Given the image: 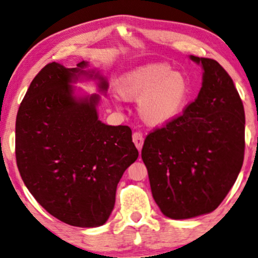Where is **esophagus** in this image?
Listing matches in <instances>:
<instances>
[{
  "label": "esophagus",
  "mask_w": 258,
  "mask_h": 258,
  "mask_svg": "<svg viewBox=\"0 0 258 258\" xmlns=\"http://www.w3.org/2000/svg\"><path fill=\"white\" fill-rule=\"evenodd\" d=\"M132 139H133V143H135L136 148L139 150H142L143 148V143H144V138H143V133L142 132H135L132 136Z\"/></svg>",
  "instance_id": "1"
}]
</instances>
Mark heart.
Listing matches in <instances>:
<instances>
[{"instance_id":"b5f03b06","label":"heart","mask_w":258,"mask_h":258,"mask_svg":"<svg viewBox=\"0 0 258 258\" xmlns=\"http://www.w3.org/2000/svg\"><path fill=\"white\" fill-rule=\"evenodd\" d=\"M116 91L125 100H139L140 118L150 126H164L177 120L191 96L188 77L164 61L127 71L116 82Z\"/></svg>"}]
</instances>
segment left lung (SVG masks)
<instances>
[{"mask_svg":"<svg viewBox=\"0 0 258 258\" xmlns=\"http://www.w3.org/2000/svg\"><path fill=\"white\" fill-rule=\"evenodd\" d=\"M202 65L199 95L183 115L146 136L142 158L162 213L188 219L221 204L242 169L245 115L232 78L217 60Z\"/></svg>","mask_w":258,"mask_h":258,"instance_id":"8db88e82","label":"left lung"}]
</instances>
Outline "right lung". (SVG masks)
I'll return each instance as SVG.
<instances>
[{"label":"right lung","mask_w":258,"mask_h":258,"mask_svg":"<svg viewBox=\"0 0 258 258\" xmlns=\"http://www.w3.org/2000/svg\"><path fill=\"white\" fill-rule=\"evenodd\" d=\"M86 61L67 69L52 61L32 81L15 122L16 164L22 181L51 216L78 227L101 226L115 204L116 185L138 158L128 126L97 118L100 97H75L80 76L107 82L86 71Z\"/></svg>","instance_id":"obj_1"}]
</instances>
